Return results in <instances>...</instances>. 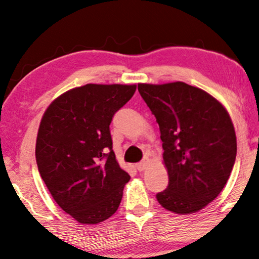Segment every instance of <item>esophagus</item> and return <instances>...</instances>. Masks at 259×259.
I'll return each mask as SVG.
<instances>
[{
  "instance_id": "esophagus-1",
  "label": "esophagus",
  "mask_w": 259,
  "mask_h": 259,
  "mask_svg": "<svg viewBox=\"0 0 259 259\" xmlns=\"http://www.w3.org/2000/svg\"><path fill=\"white\" fill-rule=\"evenodd\" d=\"M148 162H149L148 158H146V160L139 162L138 164L135 165V166H137V169H138L139 171H143V170H145V169L147 168V165H148Z\"/></svg>"
}]
</instances>
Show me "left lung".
Segmentation results:
<instances>
[{
	"label": "left lung",
	"mask_w": 259,
	"mask_h": 259,
	"mask_svg": "<svg viewBox=\"0 0 259 259\" xmlns=\"http://www.w3.org/2000/svg\"><path fill=\"white\" fill-rule=\"evenodd\" d=\"M138 90L160 126L169 175L157 201L174 213H196L219 196L233 170L232 119L213 96L184 82L140 83Z\"/></svg>",
	"instance_id": "left-lung-1"
}]
</instances>
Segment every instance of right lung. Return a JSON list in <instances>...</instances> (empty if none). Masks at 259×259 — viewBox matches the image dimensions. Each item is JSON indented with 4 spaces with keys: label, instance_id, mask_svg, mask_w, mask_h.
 <instances>
[{
    "label": "right lung",
    "instance_id": "1",
    "mask_svg": "<svg viewBox=\"0 0 259 259\" xmlns=\"http://www.w3.org/2000/svg\"><path fill=\"white\" fill-rule=\"evenodd\" d=\"M137 85L85 84L44 113L35 143L39 174L55 202L83 225L112 217L130 175L119 166L110 124Z\"/></svg>",
    "mask_w": 259,
    "mask_h": 259
}]
</instances>
